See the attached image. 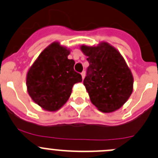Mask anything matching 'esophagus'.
Segmentation results:
<instances>
[{
	"mask_svg": "<svg viewBox=\"0 0 158 158\" xmlns=\"http://www.w3.org/2000/svg\"><path fill=\"white\" fill-rule=\"evenodd\" d=\"M81 76H82V79H84V78H85V76H86V72H81Z\"/></svg>",
	"mask_w": 158,
	"mask_h": 158,
	"instance_id": "obj_1",
	"label": "esophagus"
}]
</instances>
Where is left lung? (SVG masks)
<instances>
[{"instance_id": "left-lung-1", "label": "left lung", "mask_w": 158, "mask_h": 158, "mask_svg": "<svg viewBox=\"0 0 158 158\" xmlns=\"http://www.w3.org/2000/svg\"><path fill=\"white\" fill-rule=\"evenodd\" d=\"M81 51L89 64L83 84L91 102L102 112L120 108L133 89L132 72L122 56L105 42L97 47L82 45Z\"/></svg>"}]
</instances>
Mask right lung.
<instances>
[{
    "mask_svg": "<svg viewBox=\"0 0 158 158\" xmlns=\"http://www.w3.org/2000/svg\"><path fill=\"white\" fill-rule=\"evenodd\" d=\"M69 54L59 43H53L42 51L28 72V93L44 110L61 108L70 97L73 85L82 82L81 75L74 70V60L68 58Z\"/></svg>",
    "mask_w": 158,
    "mask_h": 158,
    "instance_id": "add662e5",
    "label": "right lung"
}]
</instances>
